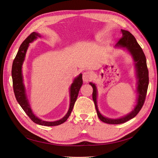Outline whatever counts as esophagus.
I'll return each instance as SVG.
<instances>
[{
    "mask_svg": "<svg viewBox=\"0 0 158 158\" xmlns=\"http://www.w3.org/2000/svg\"><path fill=\"white\" fill-rule=\"evenodd\" d=\"M92 74L89 72H85L82 74V80L85 82H88L91 79H92Z\"/></svg>",
    "mask_w": 158,
    "mask_h": 158,
    "instance_id": "obj_1",
    "label": "esophagus"
}]
</instances>
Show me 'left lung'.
Listing matches in <instances>:
<instances>
[{"instance_id": "8db88e82", "label": "left lung", "mask_w": 158, "mask_h": 158, "mask_svg": "<svg viewBox=\"0 0 158 158\" xmlns=\"http://www.w3.org/2000/svg\"><path fill=\"white\" fill-rule=\"evenodd\" d=\"M122 37L115 45V48H122L126 50L135 61V68L136 77V104L130 113L118 118H111L104 117L99 111L97 106V89L95 84L90 82L93 88L92 97L95 104L98 117L101 121L109 124H120L132 118L139 113L144 104L148 86V71L147 66L146 57L142 48L138 44L136 38L127 31L121 29Z\"/></svg>"}]
</instances>
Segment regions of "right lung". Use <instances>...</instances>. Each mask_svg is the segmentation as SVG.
I'll return each instance as SVG.
<instances>
[{"instance_id":"right-lung-1","label":"right lung","mask_w":158,"mask_h":158,"mask_svg":"<svg viewBox=\"0 0 158 158\" xmlns=\"http://www.w3.org/2000/svg\"><path fill=\"white\" fill-rule=\"evenodd\" d=\"M41 36L38 32H33L26 39L20 46L19 51L16 54V56L12 65L11 76L13 79V86L15 95L16 101L19 102L20 106L22 107L23 110L25 111L29 117L38 125L44 126H56L60 125L64 123L68 119L69 116L73 110V106L76 102L77 98L79 94V89L82 85V74L80 73L73 81L70 87V106L68 112L60 120H58L54 122L45 121L39 118L33 113L31 107L30 106L29 100L27 98L26 89L23 83V77L22 74V65L26 57V54L29 44L32 43L38 38H40Z\"/></svg>"}]
</instances>
